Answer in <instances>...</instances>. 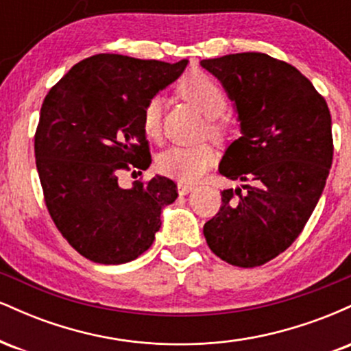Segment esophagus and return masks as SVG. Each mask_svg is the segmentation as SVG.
<instances>
[{
	"mask_svg": "<svg viewBox=\"0 0 351 351\" xmlns=\"http://www.w3.org/2000/svg\"><path fill=\"white\" fill-rule=\"evenodd\" d=\"M193 189H195V186H191V184H188V183H178V193L181 196H184V195H188V193H191Z\"/></svg>",
	"mask_w": 351,
	"mask_h": 351,
	"instance_id": "1",
	"label": "esophagus"
}]
</instances>
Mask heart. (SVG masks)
I'll return each mask as SVG.
<instances>
[{
    "label": "heart",
    "mask_w": 351,
    "mask_h": 351,
    "mask_svg": "<svg viewBox=\"0 0 351 351\" xmlns=\"http://www.w3.org/2000/svg\"><path fill=\"white\" fill-rule=\"evenodd\" d=\"M178 92L188 102H191L201 114L209 119L208 132L219 136L224 132V125L219 117L224 114L228 99L219 84L211 75L204 72H191L184 75L178 84ZM163 99L155 95L145 104L142 112V128L147 138L158 140L162 135ZM216 155L209 145H195V147H181L173 145L156 156V168L163 175L171 178L193 183L203 176V173L215 163Z\"/></svg>",
    "instance_id": "obj_1"
}]
</instances>
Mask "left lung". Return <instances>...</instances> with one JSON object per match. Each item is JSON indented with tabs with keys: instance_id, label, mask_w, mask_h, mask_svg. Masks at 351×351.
<instances>
[{
	"instance_id": "obj_1",
	"label": "left lung",
	"mask_w": 351,
	"mask_h": 351,
	"mask_svg": "<svg viewBox=\"0 0 351 351\" xmlns=\"http://www.w3.org/2000/svg\"><path fill=\"white\" fill-rule=\"evenodd\" d=\"M201 66L226 88L241 122L219 173L247 183L221 193L203 232L228 264L257 267L299 237L320 199L333 160L332 117L312 82L284 60L239 52Z\"/></svg>"
}]
</instances>
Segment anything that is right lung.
<instances>
[{
    "instance_id": "obj_1",
    "label": "right lung",
    "mask_w": 351,
    "mask_h": 351,
    "mask_svg": "<svg viewBox=\"0 0 351 351\" xmlns=\"http://www.w3.org/2000/svg\"><path fill=\"white\" fill-rule=\"evenodd\" d=\"M186 64L97 54L75 64L44 99L34 135L44 201L60 234L92 263L136 259L155 241L162 208L178 198L170 178L125 189L119 173L150 167L143 107Z\"/></svg>"
}]
</instances>
